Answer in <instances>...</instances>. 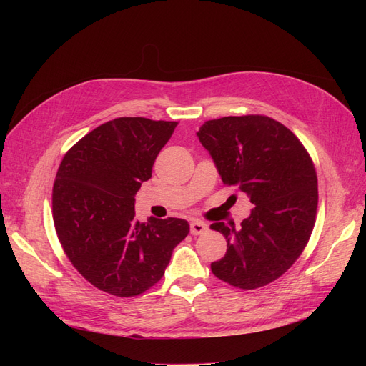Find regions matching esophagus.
Listing matches in <instances>:
<instances>
[{"mask_svg": "<svg viewBox=\"0 0 366 366\" xmlns=\"http://www.w3.org/2000/svg\"><path fill=\"white\" fill-rule=\"evenodd\" d=\"M206 230H207V224H204L203 221L195 219L191 223V234L192 235H202V234H204Z\"/></svg>", "mask_w": 366, "mask_h": 366, "instance_id": "1", "label": "esophagus"}]
</instances>
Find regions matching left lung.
Instances as JSON below:
<instances>
[{
    "label": "left lung",
    "instance_id": "8db88e82",
    "mask_svg": "<svg viewBox=\"0 0 366 366\" xmlns=\"http://www.w3.org/2000/svg\"><path fill=\"white\" fill-rule=\"evenodd\" d=\"M223 183L254 204L241 226L210 224L227 252L210 264L212 273L252 290L278 280L305 249L315 226L317 177L307 149L293 132L267 116L207 120L197 132Z\"/></svg>",
    "mask_w": 366,
    "mask_h": 366
}]
</instances>
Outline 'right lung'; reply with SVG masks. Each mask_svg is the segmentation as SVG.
I'll list each match as a JSON object with an SVG mask.
<instances>
[{
  "instance_id": "obj_1",
  "label": "right lung",
  "mask_w": 366,
  "mask_h": 366,
  "mask_svg": "<svg viewBox=\"0 0 366 366\" xmlns=\"http://www.w3.org/2000/svg\"><path fill=\"white\" fill-rule=\"evenodd\" d=\"M179 122L117 117L65 154L53 184L61 246L99 290L128 297L162 280L175 246L189 234L182 218L136 219V194Z\"/></svg>"
}]
</instances>
